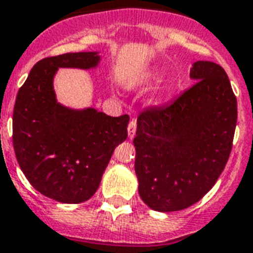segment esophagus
I'll return each instance as SVG.
<instances>
[{
  "instance_id": "1",
  "label": "esophagus",
  "mask_w": 253,
  "mask_h": 253,
  "mask_svg": "<svg viewBox=\"0 0 253 253\" xmlns=\"http://www.w3.org/2000/svg\"><path fill=\"white\" fill-rule=\"evenodd\" d=\"M127 132H128V138L132 139L135 136V132H136V121L132 119L128 123V127H127Z\"/></svg>"
}]
</instances>
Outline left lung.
<instances>
[{
	"label": "left lung",
	"instance_id": "8db88e82",
	"mask_svg": "<svg viewBox=\"0 0 253 253\" xmlns=\"http://www.w3.org/2000/svg\"><path fill=\"white\" fill-rule=\"evenodd\" d=\"M196 84L172 103L138 117L134 138L139 194L156 211H178L202 198L231 154L238 106L227 73L196 61Z\"/></svg>",
	"mask_w": 253,
	"mask_h": 253
}]
</instances>
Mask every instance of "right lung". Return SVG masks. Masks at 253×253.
Here are the masks:
<instances>
[{
	"instance_id": "obj_1",
	"label": "right lung",
	"mask_w": 253,
	"mask_h": 253,
	"mask_svg": "<svg viewBox=\"0 0 253 253\" xmlns=\"http://www.w3.org/2000/svg\"><path fill=\"white\" fill-rule=\"evenodd\" d=\"M98 52L63 53L34 65L18 90L13 111V147L29 182L61 204H80L99 186L115 147L127 138L130 117L95 109L73 110L56 101L59 68H94Z\"/></svg>"
}]
</instances>
